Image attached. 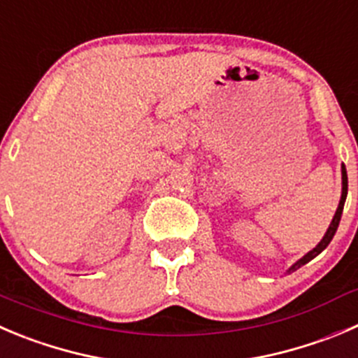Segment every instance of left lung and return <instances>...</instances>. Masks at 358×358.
<instances>
[{
  "instance_id": "left-lung-1",
  "label": "left lung",
  "mask_w": 358,
  "mask_h": 358,
  "mask_svg": "<svg viewBox=\"0 0 358 358\" xmlns=\"http://www.w3.org/2000/svg\"><path fill=\"white\" fill-rule=\"evenodd\" d=\"M341 172H343V193H341V200H339L338 210H336L334 217H332V223H330L329 230H327V234H325V236H323V239L320 241V244H318V246H316L315 250H313V251H309L308 255H304V257H302L301 260L297 262V264H294V265H292V267L288 268V272H294V271H297V268H301L302 265H306V264H308L309 260H313V258H315L316 255H320V253H322L323 250H325L327 246H329V244H330V241H332V237H334L336 230H338V227H339V221H341V214H343V207H345L346 193H348V176H346V169H345V165L341 166Z\"/></svg>"
}]
</instances>
